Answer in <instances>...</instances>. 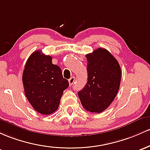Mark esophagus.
Wrapping results in <instances>:
<instances>
[{
	"mask_svg": "<svg viewBox=\"0 0 150 150\" xmlns=\"http://www.w3.org/2000/svg\"><path fill=\"white\" fill-rule=\"evenodd\" d=\"M74 81H75V77H74V76L71 77L69 79V83L70 86L73 85L74 83Z\"/></svg>",
	"mask_w": 150,
	"mask_h": 150,
	"instance_id": "34e87169",
	"label": "esophagus"
}]
</instances>
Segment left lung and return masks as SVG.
<instances>
[{"mask_svg": "<svg viewBox=\"0 0 150 150\" xmlns=\"http://www.w3.org/2000/svg\"><path fill=\"white\" fill-rule=\"evenodd\" d=\"M88 81L78 95L83 108L101 112L111 104L120 87L121 69L116 59L103 48L86 55Z\"/></svg>", "mask_w": 150, "mask_h": 150, "instance_id": "8db88e82", "label": "left lung"}]
</instances>
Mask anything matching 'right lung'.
I'll return each instance as SVG.
<instances>
[{
  "instance_id": "right-lung-1",
  "label": "right lung",
  "mask_w": 150,
  "mask_h": 150,
  "mask_svg": "<svg viewBox=\"0 0 150 150\" xmlns=\"http://www.w3.org/2000/svg\"><path fill=\"white\" fill-rule=\"evenodd\" d=\"M25 94L36 111L50 115L56 111L69 81L63 78L59 67L52 64V58L34 52L25 64L23 74Z\"/></svg>"
}]
</instances>
